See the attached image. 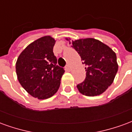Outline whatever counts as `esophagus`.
Here are the masks:
<instances>
[{
	"mask_svg": "<svg viewBox=\"0 0 132 132\" xmlns=\"http://www.w3.org/2000/svg\"><path fill=\"white\" fill-rule=\"evenodd\" d=\"M65 70H66V71H70L71 69H70V66H69V64H67V65L65 66Z\"/></svg>",
	"mask_w": 132,
	"mask_h": 132,
	"instance_id": "obj_1",
	"label": "esophagus"
}]
</instances>
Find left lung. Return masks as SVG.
<instances>
[{
    "label": "left lung",
    "mask_w": 132,
    "mask_h": 132,
    "mask_svg": "<svg viewBox=\"0 0 132 132\" xmlns=\"http://www.w3.org/2000/svg\"><path fill=\"white\" fill-rule=\"evenodd\" d=\"M72 47L86 65V78L77 85L79 92L86 96L102 94L111 86L118 70L116 54L106 44L93 38L73 41Z\"/></svg>",
    "instance_id": "8db88e82"
}]
</instances>
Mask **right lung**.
Segmentation results:
<instances>
[{"label": "right lung", "mask_w": 132, "mask_h": 132, "mask_svg": "<svg viewBox=\"0 0 132 132\" xmlns=\"http://www.w3.org/2000/svg\"><path fill=\"white\" fill-rule=\"evenodd\" d=\"M54 38L45 36L29 44L16 62V73L21 86L34 97H52L60 86L64 69L57 65L53 52Z\"/></svg>", "instance_id": "1"}]
</instances>
